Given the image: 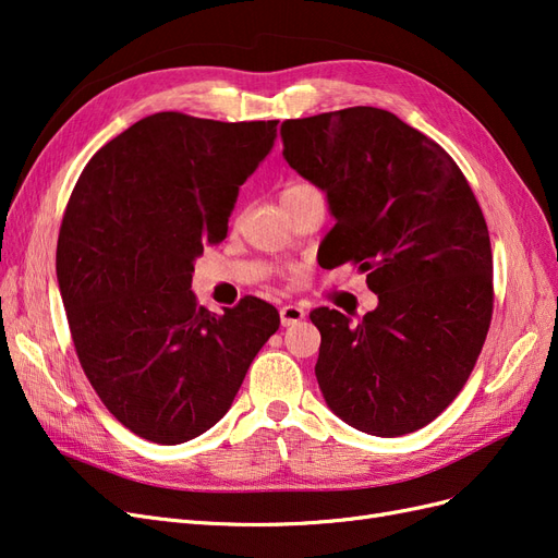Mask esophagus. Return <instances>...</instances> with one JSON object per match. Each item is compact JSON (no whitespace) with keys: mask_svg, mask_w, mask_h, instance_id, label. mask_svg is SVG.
Listing matches in <instances>:
<instances>
[{"mask_svg":"<svg viewBox=\"0 0 558 558\" xmlns=\"http://www.w3.org/2000/svg\"><path fill=\"white\" fill-rule=\"evenodd\" d=\"M279 316H281V326L286 328V326H293V324H298V320L305 318V310L298 305H283L279 310Z\"/></svg>","mask_w":558,"mask_h":558,"instance_id":"obj_1","label":"esophagus"}]
</instances>
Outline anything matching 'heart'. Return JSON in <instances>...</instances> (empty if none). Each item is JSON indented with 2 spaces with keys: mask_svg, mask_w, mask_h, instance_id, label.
<instances>
[{
  "mask_svg": "<svg viewBox=\"0 0 558 558\" xmlns=\"http://www.w3.org/2000/svg\"><path fill=\"white\" fill-rule=\"evenodd\" d=\"M307 189H312L310 183H305V181H289L281 189V193H279V199L283 202V199H289V197H293V195H298V193H302V191H307Z\"/></svg>",
  "mask_w": 558,
  "mask_h": 558,
  "instance_id": "obj_1",
  "label": "heart"
}]
</instances>
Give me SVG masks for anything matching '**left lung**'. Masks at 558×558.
<instances>
[{"instance_id":"obj_1","label":"left lung","mask_w":558,"mask_h":558,"mask_svg":"<svg viewBox=\"0 0 558 558\" xmlns=\"http://www.w3.org/2000/svg\"><path fill=\"white\" fill-rule=\"evenodd\" d=\"M283 158L326 191V263L359 265L379 295L361 324L318 307L316 379L349 426L398 437L461 393L494 314L488 228L447 150L398 116L349 107L281 123Z\"/></svg>"}]
</instances>
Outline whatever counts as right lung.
I'll list each match as a JSON object with an SVG mask.
<instances>
[{"label": "right lung", "mask_w": 558, "mask_h": 558, "mask_svg": "<svg viewBox=\"0 0 558 558\" xmlns=\"http://www.w3.org/2000/svg\"><path fill=\"white\" fill-rule=\"evenodd\" d=\"M277 123L146 116L97 150L66 202L56 269L76 356L144 440L181 445L221 421L279 328L260 298L216 316L191 291L193 260L226 240Z\"/></svg>", "instance_id": "1"}]
</instances>
